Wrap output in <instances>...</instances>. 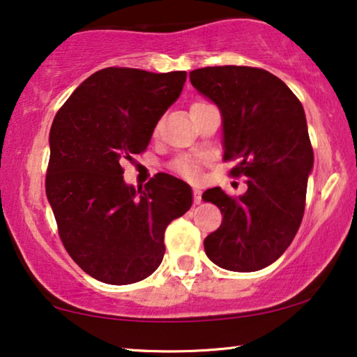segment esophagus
I'll list each match as a JSON object with an SVG mask.
<instances>
[{"label": "esophagus", "instance_id": "1", "mask_svg": "<svg viewBox=\"0 0 357 357\" xmlns=\"http://www.w3.org/2000/svg\"><path fill=\"white\" fill-rule=\"evenodd\" d=\"M193 202H195V204L202 203V190H199V188L193 190Z\"/></svg>", "mask_w": 357, "mask_h": 357}]
</instances>
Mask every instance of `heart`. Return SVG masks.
Instances as JSON below:
<instances>
[{"label":"heart","instance_id":"heart-1","mask_svg":"<svg viewBox=\"0 0 357 357\" xmlns=\"http://www.w3.org/2000/svg\"><path fill=\"white\" fill-rule=\"evenodd\" d=\"M198 104H202V102H198ZM174 169L177 170L180 175H183V177H187V178H197L198 177L197 165H195L192 160H188V159H177V160H175Z\"/></svg>","mask_w":357,"mask_h":357}]
</instances>
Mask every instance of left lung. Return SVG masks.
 <instances>
[{"instance_id":"left-lung-1","label":"left lung","mask_w":357,"mask_h":357,"mask_svg":"<svg viewBox=\"0 0 357 357\" xmlns=\"http://www.w3.org/2000/svg\"><path fill=\"white\" fill-rule=\"evenodd\" d=\"M190 81L221 112L224 160H237L231 174L247 177L238 198L219 187L203 193L222 213L204 252L224 270H263L291 245L304 216L314 169L304 107L280 77L258 68H199Z\"/></svg>"}]
</instances>
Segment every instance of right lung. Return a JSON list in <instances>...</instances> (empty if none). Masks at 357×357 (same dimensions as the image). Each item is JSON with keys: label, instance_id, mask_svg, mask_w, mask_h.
I'll return each mask as SVG.
<instances>
[{"label": "right lung", "instance_id": "1", "mask_svg": "<svg viewBox=\"0 0 357 357\" xmlns=\"http://www.w3.org/2000/svg\"><path fill=\"white\" fill-rule=\"evenodd\" d=\"M185 71L105 68L82 81L50 130L47 198L70 257L107 284H131L158 270L164 232L193 203L192 187L169 174L136 190L121 162L148 148Z\"/></svg>", "mask_w": 357, "mask_h": 357}]
</instances>
